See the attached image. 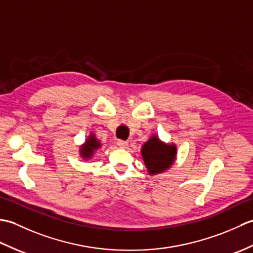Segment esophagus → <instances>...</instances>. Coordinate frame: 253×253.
Returning <instances> with one entry per match:
<instances>
[{"mask_svg": "<svg viewBox=\"0 0 253 253\" xmlns=\"http://www.w3.org/2000/svg\"><path fill=\"white\" fill-rule=\"evenodd\" d=\"M117 146H118V148H121V149H125V148H127L128 143H127L126 141L118 140V141H117Z\"/></svg>", "mask_w": 253, "mask_h": 253, "instance_id": "34e87169", "label": "esophagus"}]
</instances>
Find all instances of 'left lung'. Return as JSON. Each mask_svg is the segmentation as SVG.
Wrapping results in <instances>:
<instances>
[{
	"mask_svg": "<svg viewBox=\"0 0 253 253\" xmlns=\"http://www.w3.org/2000/svg\"><path fill=\"white\" fill-rule=\"evenodd\" d=\"M177 155L175 143H166L158 135H152L143 143L141 157L150 176L164 173L174 165Z\"/></svg>",
	"mask_w": 253,
	"mask_h": 253,
	"instance_id": "obj_1",
	"label": "left lung"
}]
</instances>
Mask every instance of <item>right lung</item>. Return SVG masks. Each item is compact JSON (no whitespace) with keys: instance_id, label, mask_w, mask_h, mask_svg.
I'll list each match as a JSON object with an SVG mask.
<instances>
[{"instance_id":"add662e5","label":"right lung","mask_w":253,"mask_h":253,"mask_svg":"<svg viewBox=\"0 0 253 253\" xmlns=\"http://www.w3.org/2000/svg\"><path fill=\"white\" fill-rule=\"evenodd\" d=\"M102 147V143L93 132H90L84 142L79 147L80 158L84 161H89L94 157V153Z\"/></svg>"}]
</instances>
